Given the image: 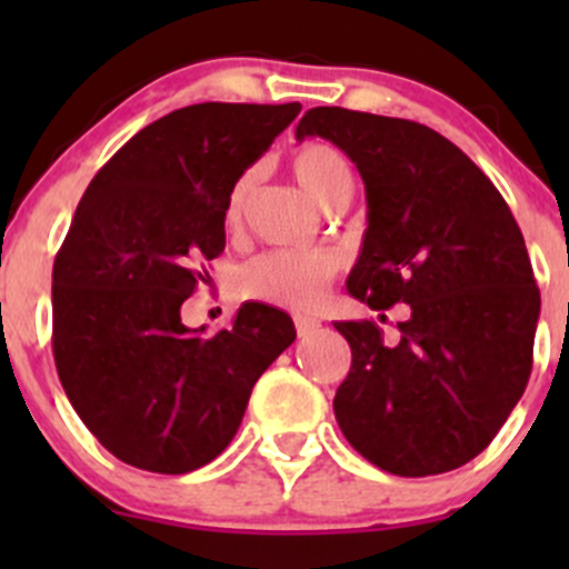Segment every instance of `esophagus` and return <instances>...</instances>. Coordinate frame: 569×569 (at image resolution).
Returning <instances> with one entry per match:
<instances>
[{
  "instance_id": "1",
  "label": "esophagus",
  "mask_w": 569,
  "mask_h": 569,
  "mask_svg": "<svg viewBox=\"0 0 569 569\" xmlns=\"http://www.w3.org/2000/svg\"><path fill=\"white\" fill-rule=\"evenodd\" d=\"M295 327H297V336L308 338V336H313V332L319 330V321L317 319H308V317H297L295 319Z\"/></svg>"
}]
</instances>
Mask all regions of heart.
<instances>
[{
	"mask_svg": "<svg viewBox=\"0 0 569 569\" xmlns=\"http://www.w3.org/2000/svg\"><path fill=\"white\" fill-rule=\"evenodd\" d=\"M297 181L321 206L330 194L341 189H352V173L341 153L325 142H311L295 153ZM252 189V173H244L233 183L228 194V222H239ZM332 278V261L321 252L306 250H272L252 258L242 272V291L252 300L269 306L289 308V311H311L325 297L327 283Z\"/></svg>",
	"mask_w": 569,
	"mask_h": 569,
	"instance_id": "obj_1",
	"label": "heart"
}]
</instances>
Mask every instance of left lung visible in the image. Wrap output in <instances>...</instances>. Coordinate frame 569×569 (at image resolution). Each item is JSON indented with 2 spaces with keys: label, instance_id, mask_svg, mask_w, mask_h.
<instances>
[{
  "label": "left lung",
  "instance_id": "8db88e82",
  "mask_svg": "<svg viewBox=\"0 0 569 569\" xmlns=\"http://www.w3.org/2000/svg\"><path fill=\"white\" fill-rule=\"evenodd\" d=\"M325 137L366 183L369 228L347 289L371 311L410 306L388 341L336 321L352 349L332 410L358 455L435 476L490 446L531 375L539 289L523 233L492 181L429 126L313 107L297 140Z\"/></svg>",
  "mask_w": 569,
  "mask_h": 569
}]
</instances>
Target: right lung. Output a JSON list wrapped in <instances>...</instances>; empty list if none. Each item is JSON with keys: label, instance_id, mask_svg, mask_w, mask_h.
<instances>
[{"label": "right lung", "instance_id": "add662e5", "mask_svg": "<svg viewBox=\"0 0 569 569\" xmlns=\"http://www.w3.org/2000/svg\"><path fill=\"white\" fill-rule=\"evenodd\" d=\"M300 104L176 109L137 131L82 194L51 272L57 375L109 455L189 473L226 451L258 377L297 338L278 308L192 330L181 306L226 250L233 183ZM209 278V272H206Z\"/></svg>", "mask_w": 569, "mask_h": 569}]
</instances>
